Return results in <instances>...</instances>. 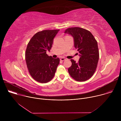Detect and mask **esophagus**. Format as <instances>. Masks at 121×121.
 Segmentation results:
<instances>
[{
  "label": "esophagus",
  "mask_w": 121,
  "mask_h": 121,
  "mask_svg": "<svg viewBox=\"0 0 121 121\" xmlns=\"http://www.w3.org/2000/svg\"><path fill=\"white\" fill-rule=\"evenodd\" d=\"M60 60H61V61H64V60H65V58H64V57H61V58H60Z\"/></svg>",
  "instance_id": "obj_1"
}]
</instances>
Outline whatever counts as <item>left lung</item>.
<instances>
[{"label":"left lung","mask_w":121,"mask_h":121,"mask_svg":"<svg viewBox=\"0 0 121 121\" xmlns=\"http://www.w3.org/2000/svg\"><path fill=\"white\" fill-rule=\"evenodd\" d=\"M65 33L73 37L75 47L80 56L76 63L71 59V66L68 69L70 76L77 81H85L94 74L99 59L98 43L92 33L80 27L67 28Z\"/></svg>","instance_id":"obj_1"}]
</instances>
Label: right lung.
<instances>
[{
  "label": "right lung",
  "mask_w": 121,
  "mask_h": 121,
  "mask_svg": "<svg viewBox=\"0 0 121 121\" xmlns=\"http://www.w3.org/2000/svg\"><path fill=\"white\" fill-rule=\"evenodd\" d=\"M59 30H45L35 33L28 43L25 60L29 72L37 82L45 83L54 78L60 62L46 54L50 51L54 37Z\"/></svg>",
  "instance_id": "obj_1"
}]
</instances>
